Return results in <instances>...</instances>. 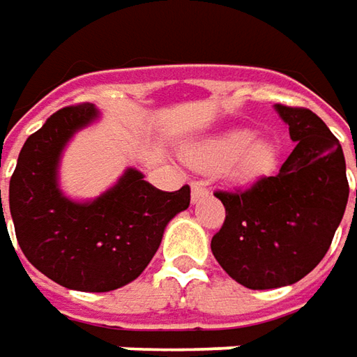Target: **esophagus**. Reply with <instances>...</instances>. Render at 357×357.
Returning a JSON list of instances; mask_svg holds the SVG:
<instances>
[{
	"mask_svg": "<svg viewBox=\"0 0 357 357\" xmlns=\"http://www.w3.org/2000/svg\"><path fill=\"white\" fill-rule=\"evenodd\" d=\"M204 197H208V188L202 183H192V202H199Z\"/></svg>",
	"mask_w": 357,
	"mask_h": 357,
	"instance_id": "1",
	"label": "esophagus"
}]
</instances>
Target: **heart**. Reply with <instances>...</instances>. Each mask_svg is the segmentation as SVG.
<instances>
[{"instance_id":"b5f03b06","label":"heart","mask_w":357,"mask_h":357,"mask_svg":"<svg viewBox=\"0 0 357 357\" xmlns=\"http://www.w3.org/2000/svg\"><path fill=\"white\" fill-rule=\"evenodd\" d=\"M278 149L272 139H254L252 130L232 129L188 151L190 162L202 169H222L234 181H252L272 171Z\"/></svg>"}]
</instances>
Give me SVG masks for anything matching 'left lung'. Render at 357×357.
Masks as SVG:
<instances>
[{
	"label": "left lung",
	"mask_w": 357,
	"mask_h": 357,
	"mask_svg": "<svg viewBox=\"0 0 357 357\" xmlns=\"http://www.w3.org/2000/svg\"><path fill=\"white\" fill-rule=\"evenodd\" d=\"M276 111L296 143L280 172L244 190L214 192L227 208L211 242L214 258L250 290L294 284L318 266L350 195L342 144L322 119L304 107Z\"/></svg>",
	"instance_id": "8db88e82"
}]
</instances>
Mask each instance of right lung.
<instances>
[{"mask_svg":"<svg viewBox=\"0 0 357 357\" xmlns=\"http://www.w3.org/2000/svg\"><path fill=\"white\" fill-rule=\"evenodd\" d=\"M97 115L91 103L53 113L25 141L9 181L21 252L47 278L81 292L117 290L141 276L169 220L190 204L188 185L165 192L135 169L91 202L63 197L57 185L63 146Z\"/></svg>","mask_w":357,"mask_h":357,"instance_id":"right-lung-1","label":"right lung"}]
</instances>
